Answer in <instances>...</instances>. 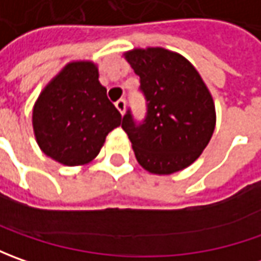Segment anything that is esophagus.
<instances>
[{
	"label": "esophagus",
	"mask_w": 261,
	"mask_h": 261,
	"mask_svg": "<svg viewBox=\"0 0 261 261\" xmlns=\"http://www.w3.org/2000/svg\"><path fill=\"white\" fill-rule=\"evenodd\" d=\"M115 106H116V109H117V110L120 112V115H123V113H125L126 101H125V100H123V98L117 100V101H116V103H115Z\"/></svg>",
	"instance_id": "esophagus-1"
}]
</instances>
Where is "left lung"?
Wrapping results in <instances>:
<instances>
[{
    "instance_id": "left-lung-1",
    "label": "left lung",
    "mask_w": 261,
    "mask_h": 261,
    "mask_svg": "<svg viewBox=\"0 0 261 261\" xmlns=\"http://www.w3.org/2000/svg\"><path fill=\"white\" fill-rule=\"evenodd\" d=\"M145 95L146 115L136 122L127 110L122 120L146 171L173 174L195 163L209 144L216 115L212 95L186 58L163 47L125 54Z\"/></svg>"
}]
</instances>
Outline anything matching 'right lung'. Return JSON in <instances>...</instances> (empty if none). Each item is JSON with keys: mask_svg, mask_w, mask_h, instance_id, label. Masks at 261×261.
<instances>
[{"mask_svg": "<svg viewBox=\"0 0 261 261\" xmlns=\"http://www.w3.org/2000/svg\"><path fill=\"white\" fill-rule=\"evenodd\" d=\"M93 62H71L43 88L33 107V130L46 155L84 166L98 155L122 116L107 98Z\"/></svg>", "mask_w": 261, "mask_h": 261, "instance_id": "1", "label": "right lung"}]
</instances>
